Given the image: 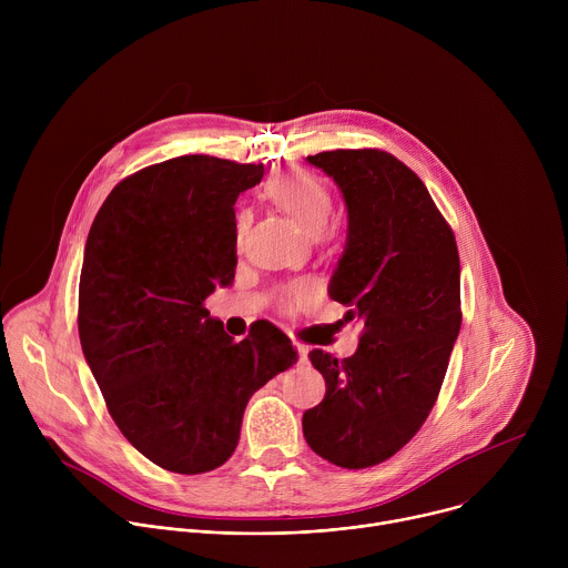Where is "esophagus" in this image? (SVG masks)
Masks as SVG:
<instances>
[{"instance_id":"1","label":"esophagus","mask_w":568,"mask_h":568,"mask_svg":"<svg viewBox=\"0 0 568 568\" xmlns=\"http://www.w3.org/2000/svg\"><path fill=\"white\" fill-rule=\"evenodd\" d=\"M296 353H298V362L303 364L307 359V346L305 344H296Z\"/></svg>"}]
</instances>
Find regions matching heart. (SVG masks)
<instances>
[{"label": "heart", "mask_w": 568, "mask_h": 568, "mask_svg": "<svg viewBox=\"0 0 568 568\" xmlns=\"http://www.w3.org/2000/svg\"><path fill=\"white\" fill-rule=\"evenodd\" d=\"M265 197L278 206L305 235H318L333 213V195L318 178L305 171H278L265 182ZM247 229V213H237V237ZM310 283H298L281 294V307L292 310L312 296Z\"/></svg>", "instance_id": "1"}]
</instances>
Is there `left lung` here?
I'll return each instance as SVG.
<instances>
[{
	"label": "left lung",
	"instance_id": "1",
	"mask_svg": "<svg viewBox=\"0 0 568 568\" xmlns=\"http://www.w3.org/2000/svg\"><path fill=\"white\" fill-rule=\"evenodd\" d=\"M348 206V240L331 298L359 321V348L337 359L314 348L326 397L303 414L312 452L333 465L384 463L425 425L460 331L456 237L423 180L377 148L310 154Z\"/></svg>",
	"mask_w": 568,
	"mask_h": 568
}]
</instances>
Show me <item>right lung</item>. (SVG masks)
Here are the masks:
<instances>
[{
    "label": "right lung",
    "mask_w": 568,
    "mask_h": 568,
    "mask_svg": "<svg viewBox=\"0 0 568 568\" xmlns=\"http://www.w3.org/2000/svg\"><path fill=\"white\" fill-rule=\"evenodd\" d=\"M263 173L209 154L161 161L112 189L88 235L80 346L121 434L175 474L226 463L250 397L296 364L270 321L233 342L204 307L233 281V204Z\"/></svg>",
    "instance_id": "right-lung-1"
}]
</instances>
